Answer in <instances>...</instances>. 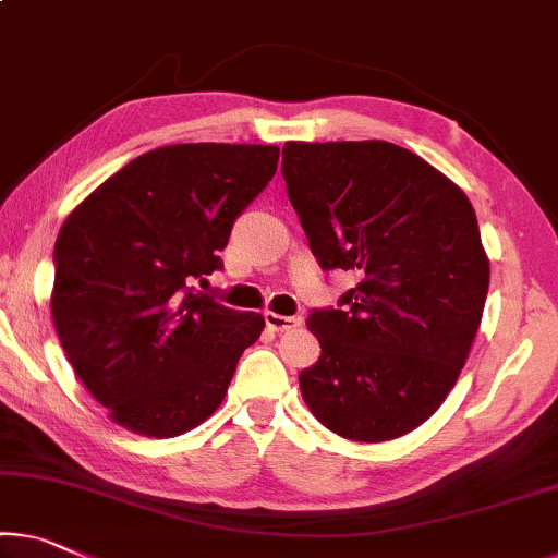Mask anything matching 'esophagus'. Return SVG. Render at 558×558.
Returning a JSON list of instances; mask_svg holds the SVG:
<instances>
[{"label": "esophagus", "instance_id": "1", "mask_svg": "<svg viewBox=\"0 0 558 558\" xmlns=\"http://www.w3.org/2000/svg\"><path fill=\"white\" fill-rule=\"evenodd\" d=\"M264 322H267V327L271 331H291V329L302 327V319H299V316H284V314H277V312L264 314Z\"/></svg>", "mask_w": 558, "mask_h": 558}]
</instances>
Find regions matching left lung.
<instances>
[{
  "instance_id": "obj_1",
  "label": "left lung",
  "mask_w": 558,
  "mask_h": 558,
  "mask_svg": "<svg viewBox=\"0 0 558 558\" xmlns=\"http://www.w3.org/2000/svg\"><path fill=\"white\" fill-rule=\"evenodd\" d=\"M281 174L322 269L356 271L341 308L306 319L322 356L299 374L312 414L351 441L422 426L482 324L488 256L466 194L391 142H287Z\"/></svg>"
}]
</instances>
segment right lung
Here are the masks:
<instances>
[{
  "label": "right lung",
  "mask_w": 558,
  "mask_h": 558,
  "mask_svg": "<svg viewBox=\"0 0 558 558\" xmlns=\"http://www.w3.org/2000/svg\"><path fill=\"white\" fill-rule=\"evenodd\" d=\"M271 144H171L132 159L59 229L51 319L111 422L169 439L225 401L264 316L194 291L277 171Z\"/></svg>",
  "instance_id": "obj_1"
}]
</instances>
